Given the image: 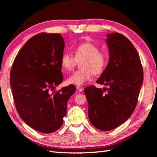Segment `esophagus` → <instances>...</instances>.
I'll use <instances>...</instances> for the list:
<instances>
[{"label": "esophagus", "mask_w": 157, "mask_h": 157, "mask_svg": "<svg viewBox=\"0 0 157 157\" xmlns=\"http://www.w3.org/2000/svg\"><path fill=\"white\" fill-rule=\"evenodd\" d=\"M76 89L78 92H82L83 90V88L81 87V86H76Z\"/></svg>", "instance_id": "34e87169"}]
</instances>
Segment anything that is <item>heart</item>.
Instances as JSON below:
<instances>
[{"mask_svg": "<svg viewBox=\"0 0 157 157\" xmlns=\"http://www.w3.org/2000/svg\"><path fill=\"white\" fill-rule=\"evenodd\" d=\"M75 56L70 53L62 55L61 63L65 71H71L80 61L81 69L75 71L67 78L69 84L81 86L91 78L93 73L98 74L107 65L108 57L105 52L99 51L97 46L91 42H84L74 49Z\"/></svg>", "mask_w": 157, "mask_h": 157, "instance_id": "b5f03b06", "label": "heart"}]
</instances>
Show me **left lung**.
I'll return each instance as SVG.
<instances>
[{"label": "left lung", "instance_id": "left-lung-1", "mask_svg": "<svg viewBox=\"0 0 157 157\" xmlns=\"http://www.w3.org/2000/svg\"><path fill=\"white\" fill-rule=\"evenodd\" d=\"M109 62L96 82L108 88H84L88 117L102 131L115 129L134 111L143 83V69L134 46L119 33L106 35Z\"/></svg>", "mask_w": 157, "mask_h": 157}]
</instances>
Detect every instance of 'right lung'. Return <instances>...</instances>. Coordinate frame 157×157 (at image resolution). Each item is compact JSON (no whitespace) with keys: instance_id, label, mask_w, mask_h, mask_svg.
<instances>
[{"instance_id":"right-lung-1","label":"right lung","mask_w":157,"mask_h":157,"mask_svg":"<svg viewBox=\"0 0 157 157\" xmlns=\"http://www.w3.org/2000/svg\"><path fill=\"white\" fill-rule=\"evenodd\" d=\"M65 42L59 34L40 33L29 38L13 61L10 84L19 115L42 133L61 128L69 98L75 87L54 90L63 80L61 59Z\"/></svg>"}]
</instances>
